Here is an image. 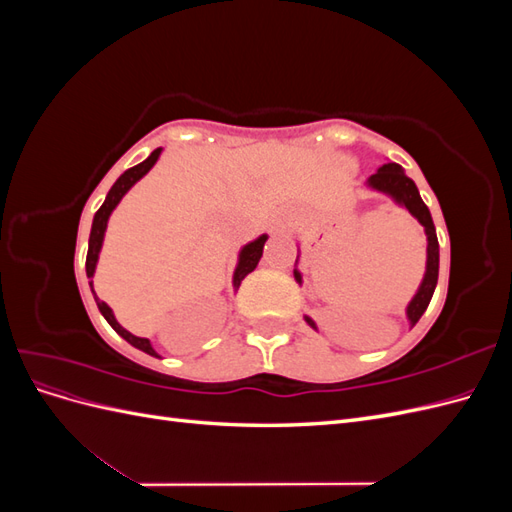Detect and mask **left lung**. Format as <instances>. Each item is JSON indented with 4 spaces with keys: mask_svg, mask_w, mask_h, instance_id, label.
<instances>
[{
    "mask_svg": "<svg viewBox=\"0 0 512 512\" xmlns=\"http://www.w3.org/2000/svg\"><path fill=\"white\" fill-rule=\"evenodd\" d=\"M369 185L371 188H376L380 192L391 194L397 203L404 205L414 218L425 226L427 232V273H425V280L418 288L416 297L412 299V303L408 305V318L412 322V327L418 322V318L423 316V312L427 309L431 297H433V290H436L438 284V267H440V245H438V237H436V226H433L431 220V213L427 209V205L423 203L421 194H418L414 181L404 173V168L399 164H384L376 175L369 177ZM294 277H297V282H301V275L299 271H294ZM309 327L316 329V324L312 318H307Z\"/></svg>",
    "mask_w": 512,
    "mask_h": 512,
    "instance_id": "1",
    "label": "left lung"
}]
</instances>
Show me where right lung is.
Returning <instances> with one entry per match:
<instances>
[{
  "label": "right lung",
  "instance_id": "right-lung-1",
  "mask_svg": "<svg viewBox=\"0 0 512 512\" xmlns=\"http://www.w3.org/2000/svg\"><path fill=\"white\" fill-rule=\"evenodd\" d=\"M160 151H162V149H156L145 162L128 168L126 173H123V175L115 181L113 188L108 190L106 200H104L102 207H100V209L96 211V215H94V224H91V235H89V250H87V260H85V269H87V277H89L91 290H94V282H91V277H94V271H96V262H98V254H100V247H102V239H104V230H106L108 215H111V211L117 207V203L123 198V194H126V192L132 188V185H134L138 179H141L145 173H149V168H151L153 164H156V160H158V156H160ZM265 241H267V237L262 235L260 239L252 241L250 245H245L243 250H241L239 265H237V269H235V280H232V282H235V288L243 282V277H245L247 273H252V271L256 269L258 260H260V256H262V247H265ZM94 297H96V292H94ZM96 303H98V309L102 312V316L106 318V322L111 324V327H113L123 339H126V342H130L134 348L143 350V352H147V354H151V356H158L156 350L151 348L149 339L136 337V335L128 333V331L123 329L121 324L115 320V316H113V312H111V307H108L104 301H100L98 297H96Z\"/></svg>",
  "mask_w": 512,
  "mask_h": 512
}]
</instances>
